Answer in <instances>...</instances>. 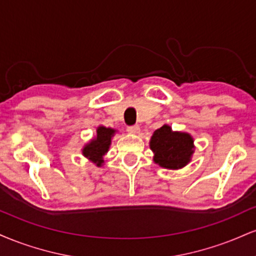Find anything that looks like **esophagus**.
<instances>
[{"mask_svg": "<svg viewBox=\"0 0 256 256\" xmlns=\"http://www.w3.org/2000/svg\"><path fill=\"white\" fill-rule=\"evenodd\" d=\"M128 131L130 132V134H136L140 132V126L138 125H131V126H128Z\"/></svg>", "mask_w": 256, "mask_h": 256, "instance_id": "esophagus-1", "label": "esophagus"}]
</instances>
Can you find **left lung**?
<instances>
[{
	"mask_svg": "<svg viewBox=\"0 0 256 256\" xmlns=\"http://www.w3.org/2000/svg\"><path fill=\"white\" fill-rule=\"evenodd\" d=\"M150 148L158 165L177 170L190 161L194 152V140L189 134L173 132L170 126L164 125L152 134Z\"/></svg>",
	"mask_w": 256,
	"mask_h": 256,
	"instance_id": "left-lung-1",
	"label": "left lung"
}]
</instances>
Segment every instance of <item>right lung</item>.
Masks as SVG:
<instances>
[{"label": "right lung", "instance_id": "obj_1", "mask_svg": "<svg viewBox=\"0 0 256 256\" xmlns=\"http://www.w3.org/2000/svg\"><path fill=\"white\" fill-rule=\"evenodd\" d=\"M114 132H116V130H113V128L100 126L98 128V137L84 146V156L90 158L98 166H101L104 164V155L108 152L112 136L114 134Z\"/></svg>", "mask_w": 256, "mask_h": 256}]
</instances>
